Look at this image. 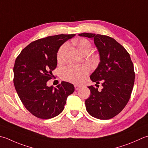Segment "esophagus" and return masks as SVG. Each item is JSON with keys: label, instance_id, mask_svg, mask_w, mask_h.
<instances>
[{"label": "esophagus", "instance_id": "34e87169", "mask_svg": "<svg viewBox=\"0 0 148 148\" xmlns=\"http://www.w3.org/2000/svg\"><path fill=\"white\" fill-rule=\"evenodd\" d=\"M81 87H82V86L81 85H74V88L76 90H79Z\"/></svg>", "mask_w": 148, "mask_h": 148}]
</instances>
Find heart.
<instances>
[{"mask_svg": "<svg viewBox=\"0 0 148 148\" xmlns=\"http://www.w3.org/2000/svg\"><path fill=\"white\" fill-rule=\"evenodd\" d=\"M74 44L82 54L86 52H89L91 49V43L87 40L84 38L74 40ZM67 49L68 45L66 43L61 46L57 53L58 62L60 63L63 62ZM88 72L89 69L87 66H81V67L71 66L63 71L62 76L63 79L66 81L74 83H79L82 82L84 78L87 76Z\"/></svg>", "mask_w": 148, "mask_h": 148, "instance_id": "1", "label": "heart"}]
</instances>
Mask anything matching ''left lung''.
Here are the masks:
<instances>
[{"label":"left lung","instance_id":"1","mask_svg":"<svg viewBox=\"0 0 148 148\" xmlns=\"http://www.w3.org/2000/svg\"><path fill=\"white\" fill-rule=\"evenodd\" d=\"M78 35L94 40L100 62L90 77L97 84L103 82L101 91L88 86L90 96L85 100L86 109L95 118L110 119L123 110L131 96L135 82L134 64L126 49L112 38L88 33Z\"/></svg>","mask_w":148,"mask_h":148}]
</instances>
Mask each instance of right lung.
Instances as JSON below:
<instances>
[{
    "mask_svg": "<svg viewBox=\"0 0 148 148\" xmlns=\"http://www.w3.org/2000/svg\"><path fill=\"white\" fill-rule=\"evenodd\" d=\"M76 34H58L31 42L16 58L13 67L15 90L25 108L38 118L48 119L64 109L66 99L74 92L71 83L62 82L48 86L57 65L61 45Z\"/></svg>",
    "mask_w": 148,
    "mask_h": 148,
    "instance_id": "right-lung-1",
    "label": "right lung"
}]
</instances>
